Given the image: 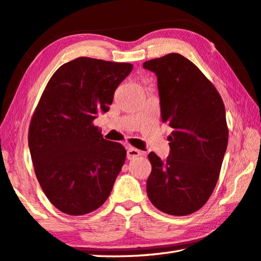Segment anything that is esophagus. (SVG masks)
<instances>
[{
    "label": "esophagus",
    "mask_w": 261,
    "mask_h": 261,
    "mask_svg": "<svg viewBox=\"0 0 261 261\" xmlns=\"http://www.w3.org/2000/svg\"><path fill=\"white\" fill-rule=\"evenodd\" d=\"M142 154H144L142 151L136 149V148H134V147H129V148H127V151H126V157H127V160H134V158L139 157Z\"/></svg>",
    "instance_id": "34e87169"
}]
</instances>
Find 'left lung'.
I'll use <instances>...</instances> for the list:
<instances>
[{"mask_svg":"<svg viewBox=\"0 0 261 261\" xmlns=\"http://www.w3.org/2000/svg\"><path fill=\"white\" fill-rule=\"evenodd\" d=\"M142 66L156 74L162 120L174 130L168 136L166 161L155 152L148 155L147 195L163 213L190 215L216 187L228 141L225 106L205 74L181 54L149 60Z\"/></svg>","mask_w":261,"mask_h":261,"instance_id":"8db88e82","label":"left lung"}]
</instances>
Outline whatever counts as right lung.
Masks as SVG:
<instances>
[{
	"instance_id": "obj_1",
	"label": "right lung",
	"mask_w": 261,
	"mask_h": 261,
	"mask_svg": "<svg viewBox=\"0 0 261 261\" xmlns=\"http://www.w3.org/2000/svg\"><path fill=\"white\" fill-rule=\"evenodd\" d=\"M134 65L90 58L64 63L49 79L29 125L35 174L45 196L64 214L85 215L109 198L124 164L121 144L93 124Z\"/></svg>"
}]
</instances>
